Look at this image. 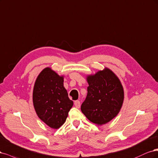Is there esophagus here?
I'll use <instances>...</instances> for the list:
<instances>
[{"label":"esophagus","mask_w":158,"mask_h":158,"mask_svg":"<svg viewBox=\"0 0 158 158\" xmlns=\"http://www.w3.org/2000/svg\"><path fill=\"white\" fill-rule=\"evenodd\" d=\"M74 105H75V106L76 107V108H79L80 106H81V102H80V101H79V100L75 101V102H74Z\"/></svg>","instance_id":"esophagus-1"}]
</instances>
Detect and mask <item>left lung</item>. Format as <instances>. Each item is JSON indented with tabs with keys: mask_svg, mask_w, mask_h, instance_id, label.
Instances as JSON below:
<instances>
[{
	"mask_svg": "<svg viewBox=\"0 0 158 158\" xmlns=\"http://www.w3.org/2000/svg\"><path fill=\"white\" fill-rule=\"evenodd\" d=\"M87 95L81 106L84 115L93 123L103 125L118 114L124 93L118 77L109 69L87 77Z\"/></svg>",
	"mask_w": 158,
	"mask_h": 158,
	"instance_id": "8db88e82",
	"label": "left lung"
}]
</instances>
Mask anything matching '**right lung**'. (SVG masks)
<instances>
[{
  "label": "right lung",
  "instance_id": "1",
  "mask_svg": "<svg viewBox=\"0 0 158 158\" xmlns=\"http://www.w3.org/2000/svg\"><path fill=\"white\" fill-rule=\"evenodd\" d=\"M63 83V77L47 68L39 75L34 86L35 110L39 118L52 129H58L65 123L73 104Z\"/></svg>",
  "mask_w": 158,
  "mask_h": 158
}]
</instances>
